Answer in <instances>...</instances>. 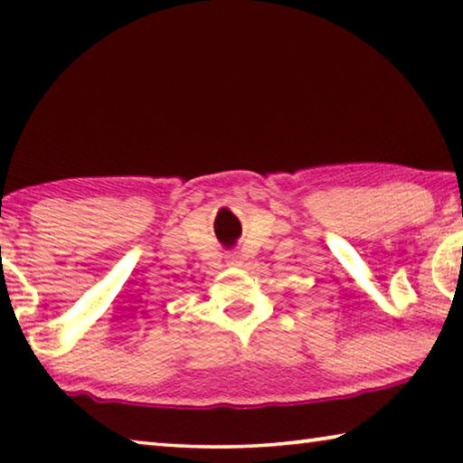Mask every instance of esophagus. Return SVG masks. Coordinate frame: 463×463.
Instances as JSON below:
<instances>
[{
	"instance_id": "1",
	"label": "esophagus",
	"mask_w": 463,
	"mask_h": 463,
	"mask_svg": "<svg viewBox=\"0 0 463 463\" xmlns=\"http://www.w3.org/2000/svg\"><path fill=\"white\" fill-rule=\"evenodd\" d=\"M226 263L232 265V268H239V265H241V255L239 253H226Z\"/></svg>"
}]
</instances>
